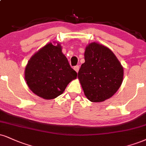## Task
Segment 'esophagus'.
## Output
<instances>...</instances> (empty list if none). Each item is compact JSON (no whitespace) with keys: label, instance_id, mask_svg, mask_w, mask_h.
<instances>
[{"label":"esophagus","instance_id":"1","mask_svg":"<svg viewBox=\"0 0 146 146\" xmlns=\"http://www.w3.org/2000/svg\"><path fill=\"white\" fill-rule=\"evenodd\" d=\"M74 68V70H75V71H76L77 73H78V72L79 71V69H80V66H79V65L75 66H74V68Z\"/></svg>","mask_w":146,"mask_h":146}]
</instances>
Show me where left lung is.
I'll use <instances>...</instances> for the list:
<instances>
[{
    "label": "left lung",
    "instance_id": "1",
    "mask_svg": "<svg viewBox=\"0 0 146 146\" xmlns=\"http://www.w3.org/2000/svg\"><path fill=\"white\" fill-rule=\"evenodd\" d=\"M85 62L78 72L84 94L92 102L110 99L117 92L123 80V68L110 49L96 43L86 48Z\"/></svg>",
    "mask_w": 146,
    "mask_h": 146
}]
</instances>
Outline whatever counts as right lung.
<instances>
[{
	"label": "right lung",
	"mask_w": 146,
	"mask_h": 146,
	"mask_svg": "<svg viewBox=\"0 0 146 146\" xmlns=\"http://www.w3.org/2000/svg\"><path fill=\"white\" fill-rule=\"evenodd\" d=\"M78 73L62 53L60 44L49 43L30 59L25 68V80L35 94L45 99L60 95Z\"/></svg>",
	"instance_id": "right-lung-1"
}]
</instances>
